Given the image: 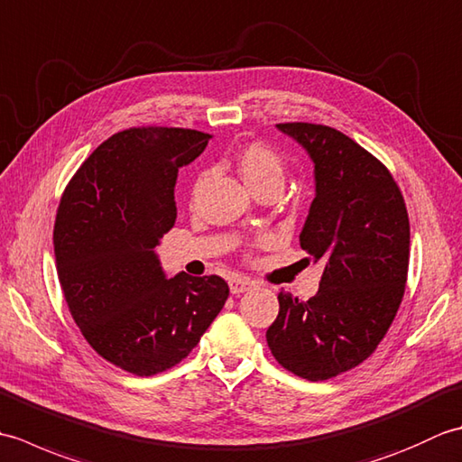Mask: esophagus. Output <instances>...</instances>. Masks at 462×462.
I'll return each mask as SVG.
<instances>
[{"label": "esophagus", "instance_id": "esophagus-1", "mask_svg": "<svg viewBox=\"0 0 462 462\" xmlns=\"http://www.w3.org/2000/svg\"><path fill=\"white\" fill-rule=\"evenodd\" d=\"M254 286H256V283H254L246 276H236L230 280V291L234 293V296H240V293H244V291H250Z\"/></svg>", "mask_w": 462, "mask_h": 462}]
</instances>
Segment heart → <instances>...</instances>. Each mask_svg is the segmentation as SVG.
<instances>
[{
  "label": "heart",
  "mask_w": 462,
  "mask_h": 462,
  "mask_svg": "<svg viewBox=\"0 0 462 462\" xmlns=\"http://www.w3.org/2000/svg\"><path fill=\"white\" fill-rule=\"evenodd\" d=\"M234 166L240 172L250 189L258 192L268 186L282 189L283 176H286V162L272 146L263 143H250L234 156ZM199 190V184L194 186V194Z\"/></svg>",
  "instance_id": "obj_1"
}]
</instances>
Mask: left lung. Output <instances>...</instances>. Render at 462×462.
Masks as SVG:
<instances>
[{
    "label": "left lung",
    "mask_w": 462,
    "mask_h": 462,
    "mask_svg": "<svg viewBox=\"0 0 462 462\" xmlns=\"http://www.w3.org/2000/svg\"><path fill=\"white\" fill-rule=\"evenodd\" d=\"M278 129L316 164V199L300 246L326 268L308 301L280 291L266 339L283 369L326 381L365 361L397 316L409 272V214L393 174L347 134L313 123Z\"/></svg>",
    "instance_id": "1"
}]
</instances>
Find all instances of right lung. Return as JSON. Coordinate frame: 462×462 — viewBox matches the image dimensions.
I'll use <instances>...</instances> for the list:
<instances>
[{"label": "right lung", "mask_w": 462, "mask_h": 462, "mask_svg": "<svg viewBox=\"0 0 462 462\" xmlns=\"http://www.w3.org/2000/svg\"><path fill=\"white\" fill-rule=\"evenodd\" d=\"M212 134L133 126L97 146L59 200L57 276L87 343L139 377L189 357L228 300L220 276L166 280L154 248L176 220L174 184Z\"/></svg>", "instance_id": "add662e5"}]
</instances>
